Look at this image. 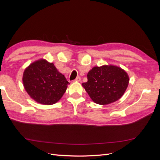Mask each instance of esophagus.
<instances>
[{"label":"esophagus","instance_id":"1","mask_svg":"<svg viewBox=\"0 0 160 160\" xmlns=\"http://www.w3.org/2000/svg\"><path fill=\"white\" fill-rule=\"evenodd\" d=\"M81 80V78L80 77H77V78L75 79V81H80Z\"/></svg>","mask_w":160,"mask_h":160}]
</instances>
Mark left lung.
Here are the masks:
<instances>
[{"mask_svg":"<svg viewBox=\"0 0 160 160\" xmlns=\"http://www.w3.org/2000/svg\"><path fill=\"white\" fill-rule=\"evenodd\" d=\"M129 76L114 65L94 67L88 73V82L82 83L95 103L108 105L122 98L129 84Z\"/></svg>","mask_w":160,"mask_h":160,"instance_id":"obj_1","label":"left lung"}]
</instances>
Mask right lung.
<instances>
[{"label":"right lung","instance_id":"obj_1","mask_svg":"<svg viewBox=\"0 0 160 160\" xmlns=\"http://www.w3.org/2000/svg\"><path fill=\"white\" fill-rule=\"evenodd\" d=\"M23 85L31 98L43 105L57 103L69 84L54 64L45 59L32 62L23 72Z\"/></svg>","mask_w":160,"mask_h":160}]
</instances>
